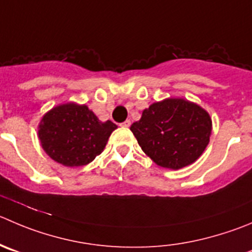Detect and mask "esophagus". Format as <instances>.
<instances>
[{"mask_svg": "<svg viewBox=\"0 0 252 252\" xmlns=\"http://www.w3.org/2000/svg\"><path fill=\"white\" fill-rule=\"evenodd\" d=\"M130 125H131L130 120H126V121H125V122L120 124V126H122V127H130Z\"/></svg>", "mask_w": 252, "mask_h": 252, "instance_id": "1", "label": "esophagus"}]
</instances>
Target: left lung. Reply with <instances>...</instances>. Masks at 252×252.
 Returning <instances> with one entry per match:
<instances>
[{
	"label": "left lung",
	"instance_id": "8db88e82",
	"mask_svg": "<svg viewBox=\"0 0 252 252\" xmlns=\"http://www.w3.org/2000/svg\"><path fill=\"white\" fill-rule=\"evenodd\" d=\"M131 131L156 164L179 169L195 162L204 152L212 133V119L193 102L166 99L143 110Z\"/></svg>",
	"mask_w": 252,
	"mask_h": 252
}]
</instances>
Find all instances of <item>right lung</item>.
<instances>
[{
  "instance_id": "obj_1",
  "label": "right lung",
  "mask_w": 252,
  "mask_h": 252,
  "mask_svg": "<svg viewBox=\"0 0 252 252\" xmlns=\"http://www.w3.org/2000/svg\"><path fill=\"white\" fill-rule=\"evenodd\" d=\"M114 122L99 121L85 105L64 104L43 116L39 136L43 150L52 159L66 167L90 163L104 151Z\"/></svg>"
}]
</instances>
